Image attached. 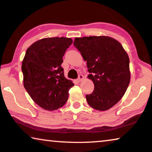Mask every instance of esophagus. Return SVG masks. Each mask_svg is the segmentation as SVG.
Segmentation results:
<instances>
[{"label": "esophagus", "instance_id": "obj_1", "mask_svg": "<svg viewBox=\"0 0 152 152\" xmlns=\"http://www.w3.org/2000/svg\"><path fill=\"white\" fill-rule=\"evenodd\" d=\"M83 80H84V76L82 75H79L78 79H77V81H78V82H80Z\"/></svg>", "mask_w": 152, "mask_h": 152}]
</instances>
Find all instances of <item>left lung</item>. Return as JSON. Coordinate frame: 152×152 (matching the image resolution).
<instances>
[{"label":"left lung","instance_id":"1","mask_svg":"<svg viewBox=\"0 0 152 152\" xmlns=\"http://www.w3.org/2000/svg\"><path fill=\"white\" fill-rule=\"evenodd\" d=\"M74 45L86 61L94 89L86 94L88 104L98 110H107L119 102L130 82L129 59L121 44L107 36L75 38Z\"/></svg>","mask_w":152,"mask_h":152}]
</instances>
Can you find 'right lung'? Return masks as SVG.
Segmentation results:
<instances>
[{
    "instance_id": "right-lung-1",
    "label": "right lung",
    "mask_w": 152,
    "mask_h": 152,
    "mask_svg": "<svg viewBox=\"0 0 152 152\" xmlns=\"http://www.w3.org/2000/svg\"><path fill=\"white\" fill-rule=\"evenodd\" d=\"M73 43L71 38L40 39L27 49L22 62L23 84L36 104L48 110L63 107L74 84L66 79L61 66L66 51Z\"/></svg>"
}]
</instances>
